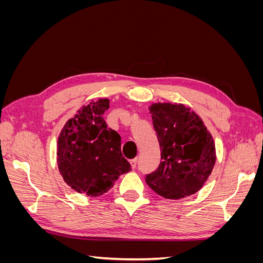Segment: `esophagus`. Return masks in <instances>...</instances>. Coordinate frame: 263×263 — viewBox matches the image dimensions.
I'll use <instances>...</instances> for the list:
<instances>
[{
  "instance_id": "34e87169",
  "label": "esophagus",
  "mask_w": 263,
  "mask_h": 263,
  "mask_svg": "<svg viewBox=\"0 0 263 263\" xmlns=\"http://www.w3.org/2000/svg\"><path fill=\"white\" fill-rule=\"evenodd\" d=\"M129 162H130V165H132V168H133V169H135V168H136V165H137V158H135V159H132V160H130Z\"/></svg>"
}]
</instances>
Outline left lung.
I'll list each match as a JSON object with an SVG mask.
<instances>
[{"instance_id":"1","label":"left lung","mask_w":263,"mask_h":263,"mask_svg":"<svg viewBox=\"0 0 263 263\" xmlns=\"http://www.w3.org/2000/svg\"><path fill=\"white\" fill-rule=\"evenodd\" d=\"M149 113L161 150L158 169L146 176L157 194L179 200L200 191L211 176L216 150L202 118L183 104L155 103Z\"/></svg>"}]
</instances>
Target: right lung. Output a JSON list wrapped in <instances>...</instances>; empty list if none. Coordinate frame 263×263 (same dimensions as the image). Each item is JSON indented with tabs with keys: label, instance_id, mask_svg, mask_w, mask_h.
<instances>
[{
	"label": "right lung",
	"instance_id": "obj_1",
	"mask_svg": "<svg viewBox=\"0 0 263 263\" xmlns=\"http://www.w3.org/2000/svg\"><path fill=\"white\" fill-rule=\"evenodd\" d=\"M108 107L107 99L82 106L58 138L60 174L71 189L87 196L106 193L121 174L130 171L121 151V136L103 118Z\"/></svg>",
	"mask_w": 263,
	"mask_h": 263
}]
</instances>
